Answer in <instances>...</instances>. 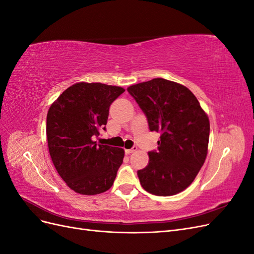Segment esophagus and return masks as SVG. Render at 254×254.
I'll return each instance as SVG.
<instances>
[{
  "label": "esophagus",
  "instance_id": "esophagus-1",
  "mask_svg": "<svg viewBox=\"0 0 254 254\" xmlns=\"http://www.w3.org/2000/svg\"><path fill=\"white\" fill-rule=\"evenodd\" d=\"M137 148L135 147V146H133L132 148H130V149H125V153L126 155H129V153H131V152H133V151H135Z\"/></svg>",
  "mask_w": 254,
  "mask_h": 254
}]
</instances>
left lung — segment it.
I'll list each match as a JSON object with an SVG mask.
<instances>
[{
    "label": "left lung",
    "mask_w": 254,
    "mask_h": 254,
    "mask_svg": "<svg viewBox=\"0 0 254 254\" xmlns=\"http://www.w3.org/2000/svg\"><path fill=\"white\" fill-rule=\"evenodd\" d=\"M127 91L147 118L150 131L160 133L158 150L137 171L141 186L157 196L186 190L203 165L210 122L196 96L180 83L163 78L130 86Z\"/></svg>",
    "instance_id": "obj_1"
}]
</instances>
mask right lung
I'll list each match as a JSON object with an SVG mask.
<instances>
[{"label":"right lung","instance_id":"1","mask_svg":"<svg viewBox=\"0 0 254 254\" xmlns=\"http://www.w3.org/2000/svg\"><path fill=\"white\" fill-rule=\"evenodd\" d=\"M125 90L101 82H77L50 107L47 136L52 161L66 186L81 195L108 190L124 159V149L97 145L109 107Z\"/></svg>","mask_w":254,"mask_h":254}]
</instances>
